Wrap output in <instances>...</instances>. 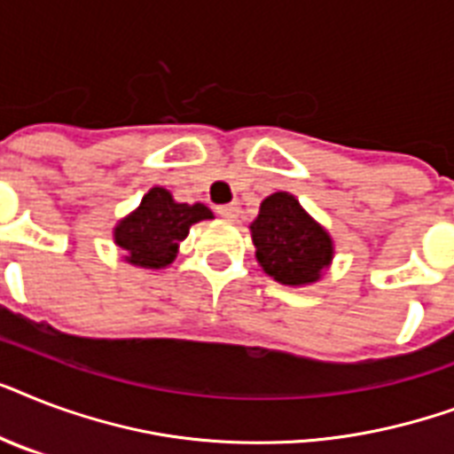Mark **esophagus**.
Returning <instances> with one entry per match:
<instances>
[{"label": "esophagus", "mask_w": 454, "mask_h": 454, "mask_svg": "<svg viewBox=\"0 0 454 454\" xmlns=\"http://www.w3.org/2000/svg\"><path fill=\"white\" fill-rule=\"evenodd\" d=\"M216 212H219L226 221H235L238 216H240V205H238V202H231V205H221V207H216Z\"/></svg>", "instance_id": "34e87169"}]
</instances>
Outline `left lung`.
<instances>
[{
	"label": "left lung",
	"instance_id": "left-lung-1",
	"mask_svg": "<svg viewBox=\"0 0 454 454\" xmlns=\"http://www.w3.org/2000/svg\"><path fill=\"white\" fill-rule=\"evenodd\" d=\"M249 231L256 262L278 283L292 287L317 283L332 263L330 233L310 219L290 192H273L263 200Z\"/></svg>",
	"mask_w": 454,
	"mask_h": 454
}]
</instances>
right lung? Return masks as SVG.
Returning a JSON list of instances; mask_svg holds the SVG:
<instances>
[{"mask_svg": "<svg viewBox=\"0 0 454 454\" xmlns=\"http://www.w3.org/2000/svg\"><path fill=\"white\" fill-rule=\"evenodd\" d=\"M205 205H185L171 198L164 188H151L141 205L115 226V245L124 259L141 269H164L174 262L178 242L185 240L192 223L212 219Z\"/></svg>", "mask_w": 454, "mask_h": 454, "instance_id": "1", "label": "right lung"}]
</instances>
